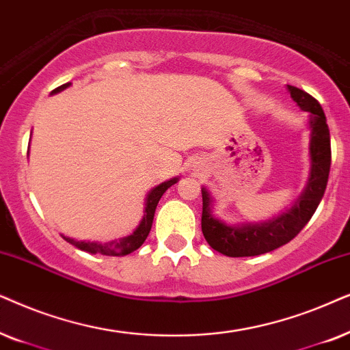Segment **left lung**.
<instances>
[{
	"label": "left lung",
	"mask_w": 350,
	"mask_h": 350,
	"mask_svg": "<svg viewBox=\"0 0 350 350\" xmlns=\"http://www.w3.org/2000/svg\"><path fill=\"white\" fill-rule=\"evenodd\" d=\"M286 90L301 110L309 111V179L302 193L285 213L269 221L246 224H227L214 216L213 195L208 192L206 187H202V230L204 240L213 250L229 258L264 254L286 245L310 221L327 189L329 165H332V146H329V129L323 109L314 97L301 91L299 88L286 85Z\"/></svg>",
	"instance_id": "1"
}]
</instances>
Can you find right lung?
Listing matches in <instances>:
<instances>
[{
	"mask_svg": "<svg viewBox=\"0 0 350 350\" xmlns=\"http://www.w3.org/2000/svg\"><path fill=\"white\" fill-rule=\"evenodd\" d=\"M72 85V83H65V85L55 88V90L51 92V94H57V92L67 90V88ZM179 178H172L170 180H165L157 187H153L150 192L147 193L146 197V206H144V216L139 222V226L134 229L131 235L123 237V239L118 240H111L107 241V243H102V241H81V240H75L70 239V237L62 235V239L65 241H68L70 245L77 246L78 250L86 251V253L91 254H102V256H126L133 251H136L139 246H141L144 241H146L148 232L152 229V222H153V216H155V209L157 204L160 202V198L163 197V193L166 192L171 185H174L178 183Z\"/></svg>",
	"mask_w": 350,
	"mask_h": 350,
	"instance_id": "1",
	"label": "right lung"
}]
</instances>
